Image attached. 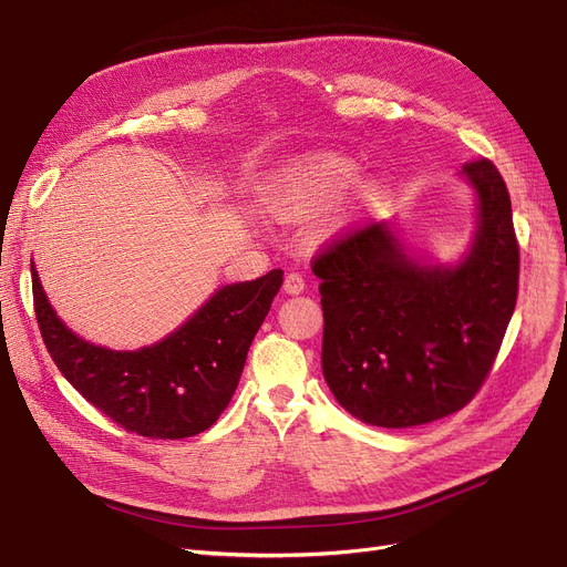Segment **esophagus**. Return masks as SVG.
<instances>
[{"mask_svg": "<svg viewBox=\"0 0 567 567\" xmlns=\"http://www.w3.org/2000/svg\"><path fill=\"white\" fill-rule=\"evenodd\" d=\"M284 290L288 292V296H300V292L305 290L302 275H298V271H290V275L284 279Z\"/></svg>", "mask_w": 567, "mask_h": 567, "instance_id": "obj_1", "label": "esophagus"}]
</instances>
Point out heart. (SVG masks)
Segmentation results:
<instances>
[{
  "mask_svg": "<svg viewBox=\"0 0 567 567\" xmlns=\"http://www.w3.org/2000/svg\"><path fill=\"white\" fill-rule=\"evenodd\" d=\"M355 174V165L344 155L319 153L302 157L279 169L271 178L267 207L281 220H305L328 205V202L342 193ZM379 186H362L351 199L330 205L316 220V235L330 237L342 230L355 207L374 202L379 197Z\"/></svg>",
  "mask_w": 567,
  "mask_h": 567,
  "instance_id": "1",
  "label": "heart"
}]
</instances>
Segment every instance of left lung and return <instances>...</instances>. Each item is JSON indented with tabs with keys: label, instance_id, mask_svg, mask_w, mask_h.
I'll list each match as a JSON object with an SVG mask.
<instances>
[{
	"label": "left lung",
	"instance_id": "obj_1",
	"mask_svg": "<svg viewBox=\"0 0 567 567\" xmlns=\"http://www.w3.org/2000/svg\"><path fill=\"white\" fill-rule=\"evenodd\" d=\"M463 174L480 197V228L458 267L412 262L386 223L349 228L311 258L323 377L370 425L412 427L463 410L501 351L518 296L512 202L488 157Z\"/></svg>",
	"mask_w": 567,
	"mask_h": 567
}]
</instances>
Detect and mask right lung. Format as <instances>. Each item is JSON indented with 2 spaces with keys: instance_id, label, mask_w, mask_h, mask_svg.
Segmentation results:
<instances>
[{
  "instance_id": "obj_1",
  "label": "right lung",
  "mask_w": 567,
  "mask_h": 567,
  "mask_svg": "<svg viewBox=\"0 0 567 567\" xmlns=\"http://www.w3.org/2000/svg\"><path fill=\"white\" fill-rule=\"evenodd\" d=\"M281 284L284 271L271 269L256 281L225 286L163 342L111 351L66 330L32 265L37 323L58 370L113 423L151 440L193 437L216 423Z\"/></svg>"
}]
</instances>
